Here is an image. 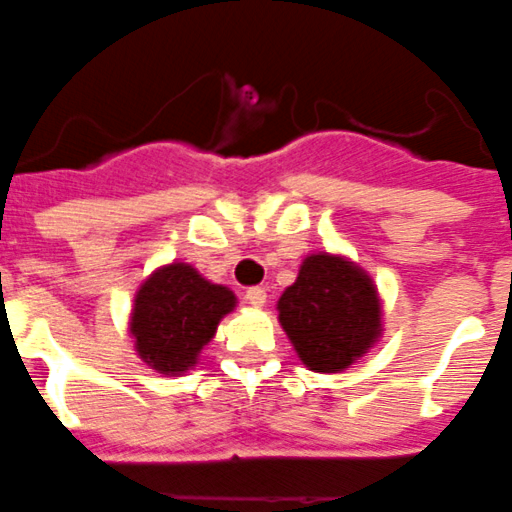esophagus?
<instances>
[{
  "label": "esophagus",
  "instance_id": "1",
  "mask_svg": "<svg viewBox=\"0 0 512 512\" xmlns=\"http://www.w3.org/2000/svg\"><path fill=\"white\" fill-rule=\"evenodd\" d=\"M246 302L253 304V307H264V304H266V289H261V287L246 289Z\"/></svg>",
  "mask_w": 512,
  "mask_h": 512
}]
</instances>
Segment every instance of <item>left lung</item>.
<instances>
[{"label":"left lung","instance_id":"left-lung-1","mask_svg":"<svg viewBox=\"0 0 512 512\" xmlns=\"http://www.w3.org/2000/svg\"><path fill=\"white\" fill-rule=\"evenodd\" d=\"M276 309L299 360L314 373H342L381 337L383 309L373 279L345 256H307Z\"/></svg>","mask_w":512,"mask_h":512}]
</instances>
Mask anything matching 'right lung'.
I'll return each instance as SVG.
<instances>
[{
	"label": "right lung",
	"mask_w": 512,
	"mask_h": 512,
	"mask_svg": "<svg viewBox=\"0 0 512 512\" xmlns=\"http://www.w3.org/2000/svg\"><path fill=\"white\" fill-rule=\"evenodd\" d=\"M233 307L231 289L208 281L190 264L172 261L154 271L134 297L129 322L134 348L157 373H185Z\"/></svg>",
	"instance_id": "right-lung-1"
}]
</instances>
